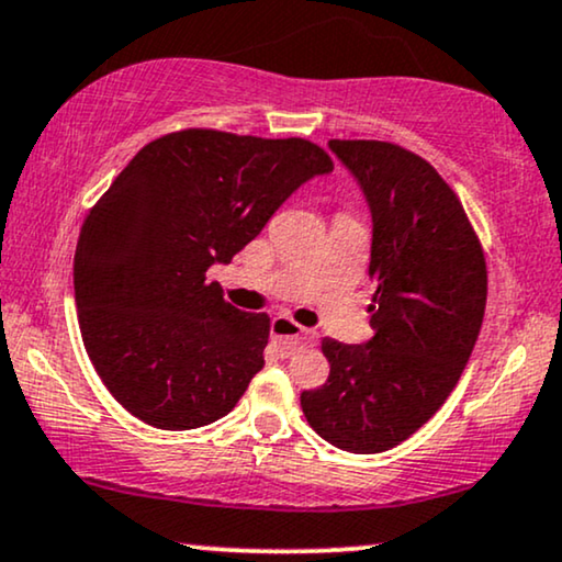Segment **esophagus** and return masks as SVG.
<instances>
[{
  "label": "esophagus",
  "mask_w": 562,
  "mask_h": 562,
  "mask_svg": "<svg viewBox=\"0 0 562 562\" xmlns=\"http://www.w3.org/2000/svg\"><path fill=\"white\" fill-rule=\"evenodd\" d=\"M269 331H272V339L274 342L282 345V350H295V347L301 345H311L316 339V334L311 329H303L301 324H295L293 318L288 316H277L272 318V324H269Z\"/></svg>",
  "instance_id": "34e87169"
}]
</instances>
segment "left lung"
<instances>
[{
    "instance_id": "left-lung-1",
    "label": "left lung",
    "mask_w": 562,
    "mask_h": 562,
    "mask_svg": "<svg viewBox=\"0 0 562 562\" xmlns=\"http://www.w3.org/2000/svg\"><path fill=\"white\" fill-rule=\"evenodd\" d=\"M373 217V337H326L329 379L301 394L305 420L342 451L379 453L423 428L461 379L487 301L480 238L420 155L379 139H329Z\"/></svg>"
}]
</instances>
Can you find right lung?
I'll list each match as a JSON object with an SVG mask.
<instances>
[{"mask_svg":"<svg viewBox=\"0 0 562 562\" xmlns=\"http://www.w3.org/2000/svg\"><path fill=\"white\" fill-rule=\"evenodd\" d=\"M334 162L314 142L183 130L134 155L85 217L75 303L113 400L160 430L236 407L265 366L267 314H244L207 269L228 265L293 191Z\"/></svg>","mask_w":562,"mask_h":562,"instance_id":"obj_1","label":"right lung"}]
</instances>
